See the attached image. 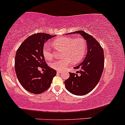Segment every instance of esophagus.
<instances>
[{
    "mask_svg": "<svg viewBox=\"0 0 125 125\" xmlns=\"http://www.w3.org/2000/svg\"><path fill=\"white\" fill-rule=\"evenodd\" d=\"M62 73V72H61V71H57V73Z\"/></svg>",
    "mask_w": 125,
    "mask_h": 125,
    "instance_id": "1",
    "label": "esophagus"
}]
</instances>
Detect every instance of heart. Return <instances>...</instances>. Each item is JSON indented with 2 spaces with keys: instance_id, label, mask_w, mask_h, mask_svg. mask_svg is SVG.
<instances>
[{
  "instance_id": "1",
  "label": "heart",
  "mask_w": 125,
  "mask_h": 125,
  "mask_svg": "<svg viewBox=\"0 0 125 125\" xmlns=\"http://www.w3.org/2000/svg\"><path fill=\"white\" fill-rule=\"evenodd\" d=\"M54 48L61 49V56L59 60H55L50 64L52 68L58 71L65 70L70 64H77L81 61L85 56L87 51V44L83 37H61L52 41ZM43 57L46 60L53 58V52L49 45L45 44L42 49Z\"/></svg>"
}]
</instances>
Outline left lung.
Segmentation results:
<instances>
[{"label":"left lung","mask_w":125,"mask_h":125,"mask_svg":"<svg viewBox=\"0 0 125 125\" xmlns=\"http://www.w3.org/2000/svg\"><path fill=\"white\" fill-rule=\"evenodd\" d=\"M78 33L86 41L88 53L82 62L74 69L76 73H70L65 81L66 89L76 95H84L95 88L100 81L104 67V50L92 36L83 31H76L68 34Z\"/></svg>","instance_id":"8db88e82"}]
</instances>
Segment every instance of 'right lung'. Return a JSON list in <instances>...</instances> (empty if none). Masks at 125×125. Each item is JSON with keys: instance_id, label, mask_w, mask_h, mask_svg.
Listing matches in <instances>:
<instances>
[{"instance_id": "right-lung-1", "label": "right lung", "mask_w": 125, "mask_h": 125, "mask_svg": "<svg viewBox=\"0 0 125 125\" xmlns=\"http://www.w3.org/2000/svg\"><path fill=\"white\" fill-rule=\"evenodd\" d=\"M54 36L44 33L31 35L16 52L15 69L17 78L22 86L31 93L39 94L49 89L57 74L55 70L48 66L42 53L45 42ZM40 68L44 69L43 73L38 70Z\"/></svg>"}]
</instances>
